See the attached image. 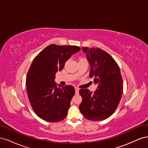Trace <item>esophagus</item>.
Returning <instances> with one entry per match:
<instances>
[{"instance_id":"34e87169","label":"esophagus","mask_w":148,"mask_h":148,"mask_svg":"<svg viewBox=\"0 0 148 148\" xmlns=\"http://www.w3.org/2000/svg\"><path fill=\"white\" fill-rule=\"evenodd\" d=\"M75 92L77 93V94H78V93L79 92V89L78 88H75Z\"/></svg>"}]
</instances>
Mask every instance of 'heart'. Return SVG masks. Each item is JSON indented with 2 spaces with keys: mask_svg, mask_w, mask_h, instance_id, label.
Returning <instances> with one entry per match:
<instances>
[{
  "mask_svg": "<svg viewBox=\"0 0 148 148\" xmlns=\"http://www.w3.org/2000/svg\"><path fill=\"white\" fill-rule=\"evenodd\" d=\"M79 62H87V60L85 59V58L81 57V58H79Z\"/></svg>",
  "mask_w": 148,
  "mask_h": 148,
  "instance_id": "obj_1",
  "label": "heart"
}]
</instances>
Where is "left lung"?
<instances>
[{"instance_id":"left-lung-1","label":"left lung","mask_w":148,"mask_h":148,"mask_svg":"<svg viewBox=\"0 0 148 148\" xmlns=\"http://www.w3.org/2000/svg\"><path fill=\"white\" fill-rule=\"evenodd\" d=\"M91 66L89 77L97 85L92 92L81 89L82 102L79 110L84 117L100 121L109 117L118 107L123 94V79L117 62L108 53L100 48L83 47Z\"/></svg>"}]
</instances>
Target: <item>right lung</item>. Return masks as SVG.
Listing matches in <instances>:
<instances>
[{"mask_svg":"<svg viewBox=\"0 0 148 148\" xmlns=\"http://www.w3.org/2000/svg\"><path fill=\"white\" fill-rule=\"evenodd\" d=\"M81 48L51 44L33 60L26 77V91L31 107L41 119L50 122L64 120L75 93L71 85L57 86L54 79L58 71Z\"/></svg>","mask_w":148,"mask_h":148,"instance_id":"obj_1","label":"right lung"}]
</instances>
